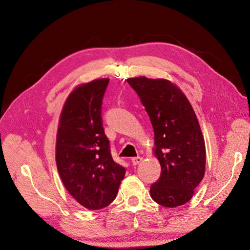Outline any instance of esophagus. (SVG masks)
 Returning a JSON list of instances; mask_svg holds the SVG:
<instances>
[{
    "instance_id": "1",
    "label": "esophagus",
    "mask_w": 250,
    "mask_h": 250,
    "mask_svg": "<svg viewBox=\"0 0 250 250\" xmlns=\"http://www.w3.org/2000/svg\"><path fill=\"white\" fill-rule=\"evenodd\" d=\"M142 161H143V157H141V156H138V157H133L132 160H131V162H132V164H133L134 166L139 165V164H140Z\"/></svg>"
}]
</instances>
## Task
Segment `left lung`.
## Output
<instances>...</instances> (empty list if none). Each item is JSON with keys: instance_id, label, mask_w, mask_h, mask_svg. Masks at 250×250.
Here are the masks:
<instances>
[{"instance_id": "1", "label": "left lung", "mask_w": 250, "mask_h": 250, "mask_svg": "<svg viewBox=\"0 0 250 250\" xmlns=\"http://www.w3.org/2000/svg\"><path fill=\"white\" fill-rule=\"evenodd\" d=\"M149 115L154 130L153 153L162 174L150 196L166 208L190 201L206 172V144L190 101L170 80L128 78Z\"/></svg>"}]
</instances>
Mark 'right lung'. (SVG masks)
Returning a JSON list of instances; mask_svg holds the SVG:
<instances>
[{"label": "right lung", "mask_w": 250, "mask_h": 250, "mask_svg": "<svg viewBox=\"0 0 250 250\" xmlns=\"http://www.w3.org/2000/svg\"><path fill=\"white\" fill-rule=\"evenodd\" d=\"M108 78L75 87L59 116L55 160L59 176L74 199L87 209L116 198L125 168L115 163L104 133L101 105Z\"/></svg>", "instance_id": "add662e5"}]
</instances>
